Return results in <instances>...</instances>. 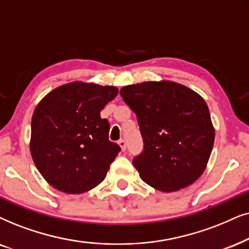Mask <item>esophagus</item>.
Listing matches in <instances>:
<instances>
[{
	"mask_svg": "<svg viewBox=\"0 0 249 249\" xmlns=\"http://www.w3.org/2000/svg\"><path fill=\"white\" fill-rule=\"evenodd\" d=\"M118 144H119V147L122 148L123 151L126 150V142H125V140H123V139H121V140L118 141Z\"/></svg>",
	"mask_w": 249,
	"mask_h": 249,
	"instance_id": "esophagus-1",
	"label": "esophagus"
}]
</instances>
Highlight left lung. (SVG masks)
<instances>
[{
  "instance_id": "left-lung-1",
  "label": "left lung",
  "mask_w": 249,
  "mask_h": 249,
  "mask_svg": "<svg viewBox=\"0 0 249 249\" xmlns=\"http://www.w3.org/2000/svg\"><path fill=\"white\" fill-rule=\"evenodd\" d=\"M119 94L140 126L143 150L132 163L142 180L163 192L194 183L206 168L215 137L204 99L170 81L127 85Z\"/></svg>"
}]
</instances>
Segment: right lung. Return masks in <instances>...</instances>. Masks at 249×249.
<instances>
[{"instance_id":"right-lung-1","label":"right lung","mask_w":249,"mask_h":249,"mask_svg":"<svg viewBox=\"0 0 249 249\" xmlns=\"http://www.w3.org/2000/svg\"><path fill=\"white\" fill-rule=\"evenodd\" d=\"M118 93L115 86L74 82L42 99L32 118L33 160L53 188L83 194L105 180L121 147L109 141L100 111Z\"/></svg>"}]
</instances>
